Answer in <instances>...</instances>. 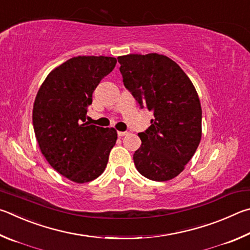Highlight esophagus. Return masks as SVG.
Instances as JSON below:
<instances>
[{"label": "esophagus", "mask_w": 250, "mask_h": 250, "mask_svg": "<svg viewBox=\"0 0 250 250\" xmlns=\"http://www.w3.org/2000/svg\"><path fill=\"white\" fill-rule=\"evenodd\" d=\"M128 134V132H117V135L120 137H123V136H126V135Z\"/></svg>", "instance_id": "1"}]
</instances>
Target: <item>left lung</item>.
Wrapping results in <instances>:
<instances>
[{
    "mask_svg": "<svg viewBox=\"0 0 250 250\" xmlns=\"http://www.w3.org/2000/svg\"><path fill=\"white\" fill-rule=\"evenodd\" d=\"M117 60L126 89L155 116L138 134L142 146L134 164L147 179L171 180L193 157L202 136V108L193 83L167 56L126 55Z\"/></svg>",
    "mask_w": 250,
    "mask_h": 250,
    "instance_id": "1",
    "label": "left lung"
}]
</instances>
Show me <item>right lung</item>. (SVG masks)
Here are the masks:
<instances>
[{
	"label": "right lung",
	"mask_w": 250,
	"mask_h": 250,
	"mask_svg": "<svg viewBox=\"0 0 250 250\" xmlns=\"http://www.w3.org/2000/svg\"><path fill=\"white\" fill-rule=\"evenodd\" d=\"M116 62L113 57H73L48 74L35 99L33 125L42 154L73 182L101 176L116 143L115 129L85 122L93 91Z\"/></svg>",
	"instance_id": "right-lung-1"
}]
</instances>
